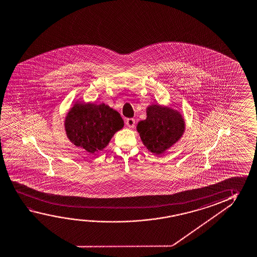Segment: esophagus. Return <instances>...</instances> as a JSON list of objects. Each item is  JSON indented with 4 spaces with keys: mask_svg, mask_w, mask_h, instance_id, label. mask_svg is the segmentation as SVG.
<instances>
[{
    "mask_svg": "<svg viewBox=\"0 0 257 257\" xmlns=\"http://www.w3.org/2000/svg\"><path fill=\"white\" fill-rule=\"evenodd\" d=\"M125 123H126L127 126L129 127V128H133V127L135 126V120L134 118H128V119H126Z\"/></svg>",
    "mask_w": 257,
    "mask_h": 257,
    "instance_id": "esophagus-1",
    "label": "esophagus"
}]
</instances>
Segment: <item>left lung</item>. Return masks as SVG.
<instances>
[{
    "mask_svg": "<svg viewBox=\"0 0 257 257\" xmlns=\"http://www.w3.org/2000/svg\"><path fill=\"white\" fill-rule=\"evenodd\" d=\"M137 131L148 150L160 155L181 138L185 121L177 111L153 105L148 107L147 118L139 122Z\"/></svg>",
    "mask_w": 257,
    "mask_h": 257,
    "instance_id": "left-lung-1",
    "label": "left lung"
}]
</instances>
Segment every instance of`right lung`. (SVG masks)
Returning a JSON list of instances; mask_svg holds the SVG:
<instances>
[{"label": "right lung", "mask_w": 257, "mask_h": 257, "mask_svg": "<svg viewBox=\"0 0 257 257\" xmlns=\"http://www.w3.org/2000/svg\"><path fill=\"white\" fill-rule=\"evenodd\" d=\"M122 126L120 114L105 104H76L65 119L69 140L91 153L106 147L113 135Z\"/></svg>", "instance_id": "right-lung-1"}]
</instances>
